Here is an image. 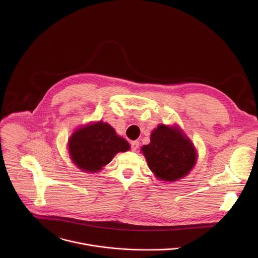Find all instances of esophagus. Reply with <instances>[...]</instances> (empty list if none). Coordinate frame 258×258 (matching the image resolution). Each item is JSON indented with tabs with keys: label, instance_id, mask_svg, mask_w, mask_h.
<instances>
[{
	"label": "esophagus",
	"instance_id": "34e87169",
	"mask_svg": "<svg viewBox=\"0 0 258 258\" xmlns=\"http://www.w3.org/2000/svg\"><path fill=\"white\" fill-rule=\"evenodd\" d=\"M139 145H140V142H138V141H133V142H131L132 151L136 152V151L139 149Z\"/></svg>",
	"mask_w": 258,
	"mask_h": 258
}]
</instances>
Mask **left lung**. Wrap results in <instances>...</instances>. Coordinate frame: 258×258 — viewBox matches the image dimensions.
Instances as JSON below:
<instances>
[{
    "label": "left lung",
    "mask_w": 258,
    "mask_h": 258,
    "mask_svg": "<svg viewBox=\"0 0 258 258\" xmlns=\"http://www.w3.org/2000/svg\"><path fill=\"white\" fill-rule=\"evenodd\" d=\"M150 144L142 152L159 180L175 181L186 176L196 164L197 152L191 140L177 126L159 124L151 134Z\"/></svg>",
    "instance_id": "left-lung-1"
}]
</instances>
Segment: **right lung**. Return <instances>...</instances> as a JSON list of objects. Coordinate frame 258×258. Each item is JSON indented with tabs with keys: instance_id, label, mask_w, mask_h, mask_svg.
Segmentation results:
<instances>
[{
	"instance_id": "1",
	"label": "right lung",
	"mask_w": 258,
	"mask_h": 258,
	"mask_svg": "<svg viewBox=\"0 0 258 258\" xmlns=\"http://www.w3.org/2000/svg\"><path fill=\"white\" fill-rule=\"evenodd\" d=\"M130 149V144L116 135L112 126L98 121L78 128L68 140L72 160L86 172L100 171L118 152Z\"/></svg>"
}]
</instances>
